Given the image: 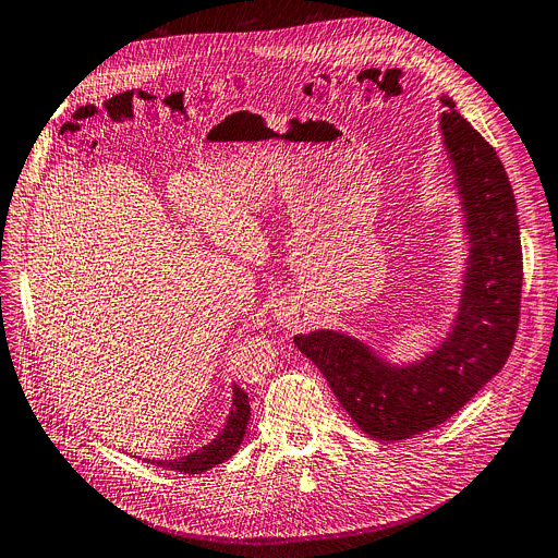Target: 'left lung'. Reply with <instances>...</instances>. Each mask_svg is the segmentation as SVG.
Segmentation results:
<instances>
[{"mask_svg":"<svg viewBox=\"0 0 558 558\" xmlns=\"http://www.w3.org/2000/svg\"><path fill=\"white\" fill-rule=\"evenodd\" d=\"M439 100V128L469 235L458 316L447 339L424 359L397 365L343 331L293 337L352 422L381 441L408 439L456 415L500 373L521 318L523 251L509 177L456 102L449 96Z\"/></svg>","mask_w":558,"mask_h":558,"instance_id":"8db88e82","label":"left lung"}]
</instances>
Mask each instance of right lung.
I'll return each mask as SVG.
<instances>
[{"label": "right lung", "instance_id": "right-lung-1", "mask_svg": "<svg viewBox=\"0 0 558 558\" xmlns=\"http://www.w3.org/2000/svg\"><path fill=\"white\" fill-rule=\"evenodd\" d=\"M248 417H251L248 395L244 390H240L238 386H233L231 413L227 417L225 428H221V433L213 441H208L206 447L197 449L195 453L181 456L179 460H145V462L157 464V466H168L172 471H183V473H204L238 453L240 444L244 439V433H246Z\"/></svg>", "mask_w": 558, "mask_h": 558}]
</instances>
